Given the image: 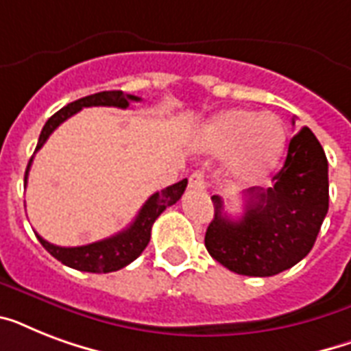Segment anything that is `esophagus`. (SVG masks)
<instances>
[{"label":"esophagus","mask_w":351,"mask_h":351,"mask_svg":"<svg viewBox=\"0 0 351 351\" xmlns=\"http://www.w3.org/2000/svg\"><path fill=\"white\" fill-rule=\"evenodd\" d=\"M189 189H193V191H204V189H206V176H204V171H195V173L189 176Z\"/></svg>","instance_id":"obj_1"}]
</instances>
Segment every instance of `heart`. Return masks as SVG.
<instances>
[{"mask_svg":"<svg viewBox=\"0 0 351 351\" xmlns=\"http://www.w3.org/2000/svg\"><path fill=\"white\" fill-rule=\"evenodd\" d=\"M206 140L215 153H228V171L234 182H256L269 175L286 145L282 121L269 112L230 109L206 127Z\"/></svg>","mask_w":351,"mask_h":351,"instance_id":"heart-1","label":"heart"}]
</instances>
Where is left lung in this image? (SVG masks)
I'll list each match as a JSON object with an SVG mask.
<instances>
[{
  "instance_id": "1",
  "label": "left lung",
  "mask_w": 351,
  "mask_h": 351,
  "mask_svg": "<svg viewBox=\"0 0 351 351\" xmlns=\"http://www.w3.org/2000/svg\"><path fill=\"white\" fill-rule=\"evenodd\" d=\"M295 123V121H293ZM206 231L209 255L230 271L271 277L311 251L328 213V160L315 134L302 127L289 140L282 169L271 187L244 191V213L228 219L219 195Z\"/></svg>"
}]
</instances>
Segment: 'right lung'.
Returning <instances> with one entry per match:
<instances>
[{
  "label": "right lung",
  "mask_w": 351,
  "mask_h": 351,
  "mask_svg": "<svg viewBox=\"0 0 351 351\" xmlns=\"http://www.w3.org/2000/svg\"><path fill=\"white\" fill-rule=\"evenodd\" d=\"M131 101H140L138 96L123 95L121 90H104V93H96V95L85 96L80 100L69 104L63 109L52 114L47 123L41 129L40 140L36 145L34 154L43 147V143L47 142V138L51 136L52 131L56 129L60 123L82 111L84 107H120V109H127ZM32 154V158H34ZM32 158L29 160L27 171H25V186H27V178H29V169L32 165ZM187 187V178L176 182L173 186L165 187L160 193H154L147 198V202L143 204L142 209L138 211L136 219L132 220L131 226L127 230L120 231V233L112 234L109 239L98 240L93 244L78 245V247H62V245H54L51 242H47L43 237L36 233L41 245L51 253L54 258L65 264L69 267L80 269V271L89 273H111L118 271L121 267H125L127 264H131L134 258L142 255V251L147 247L149 240H151V228H153L154 220L158 219L160 215L164 213L165 208H169L173 204L180 200Z\"/></svg>",
  "instance_id": "add662e5"
}]
</instances>
